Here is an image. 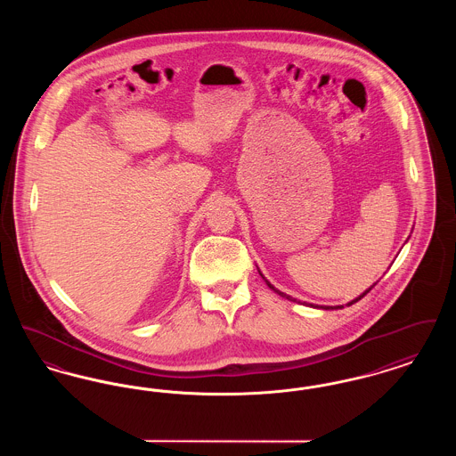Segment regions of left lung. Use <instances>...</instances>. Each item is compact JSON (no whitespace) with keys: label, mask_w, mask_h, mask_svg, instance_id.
Segmentation results:
<instances>
[{"label":"left lung","mask_w":456,"mask_h":456,"mask_svg":"<svg viewBox=\"0 0 456 456\" xmlns=\"http://www.w3.org/2000/svg\"><path fill=\"white\" fill-rule=\"evenodd\" d=\"M263 279H265V277H263ZM265 282L268 283V287H270V289H273V290H275V292H277V294H279V296H282V297H285V299H289V301H296V299H292V297H290V296H287V294H283V292H281V290H277V289H275V287H273V285H272V283L268 282V281H265ZM370 289H372V287H370ZM370 289H368V290H366V292H364V294H361V296H359V297H355V299H354V301H350V303H348L347 305H352V304L357 303V301H361V299H362V297H364V296H366V294H368V292H369V290H370ZM311 305H313V304H311ZM313 307H320V305H313ZM322 307H323V305H322ZM335 307H344V305H335ZM323 309H333V307H330V305H325V307H323Z\"/></svg>","instance_id":"8db88e82"}]
</instances>
